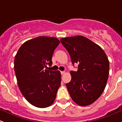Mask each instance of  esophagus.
<instances>
[{
    "label": "esophagus",
    "mask_w": 122,
    "mask_h": 122,
    "mask_svg": "<svg viewBox=\"0 0 122 122\" xmlns=\"http://www.w3.org/2000/svg\"><path fill=\"white\" fill-rule=\"evenodd\" d=\"M61 75H63V74L65 73V71H61Z\"/></svg>",
    "instance_id": "esophagus-1"
}]
</instances>
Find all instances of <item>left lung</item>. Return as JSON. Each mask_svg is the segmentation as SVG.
Listing matches in <instances>:
<instances>
[{
    "instance_id": "1",
    "label": "left lung",
    "mask_w": 122,
    "mask_h": 122,
    "mask_svg": "<svg viewBox=\"0 0 122 122\" xmlns=\"http://www.w3.org/2000/svg\"><path fill=\"white\" fill-rule=\"evenodd\" d=\"M77 71H70L71 79L66 86L72 100L80 106L93 103L104 91L109 77V61L102 49L82 36L62 38Z\"/></svg>"
}]
</instances>
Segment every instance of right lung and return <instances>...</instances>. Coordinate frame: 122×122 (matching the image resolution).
I'll list each match as a JSON object with an SVG mask.
<instances>
[{
	"instance_id": "add662e5",
	"label": "right lung",
	"mask_w": 122,
	"mask_h": 122,
	"mask_svg": "<svg viewBox=\"0 0 122 122\" xmlns=\"http://www.w3.org/2000/svg\"><path fill=\"white\" fill-rule=\"evenodd\" d=\"M59 43L55 37L39 36L24 43L15 56L19 87L25 98L36 107L52 105L61 86V72L45 69L47 65L52 66L53 54Z\"/></svg>"
}]
</instances>
